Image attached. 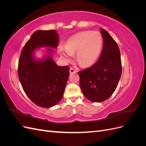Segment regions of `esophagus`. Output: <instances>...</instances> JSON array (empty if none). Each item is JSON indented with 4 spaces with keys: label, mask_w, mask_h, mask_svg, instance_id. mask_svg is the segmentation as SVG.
<instances>
[{
    "label": "esophagus",
    "mask_w": 146,
    "mask_h": 146,
    "mask_svg": "<svg viewBox=\"0 0 146 146\" xmlns=\"http://www.w3.org/2000/svg\"><path fill=\"white\" fill-rule=\"evenodd\" d=\"M69 72H70V73H76V72H77V70L71 68H70Z\"/></svg>",
    "instance_id": "obj_1"
}]
</instances>
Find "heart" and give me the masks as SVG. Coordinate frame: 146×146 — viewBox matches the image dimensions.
Wrapping results in <instances>:
<instances>
[{
  "mask_svg": "<svg viewBox=\"0 0 146 146\" xmlns=\"http://www.w3.org/2000/svg\"><path fill=\"white\" fill-rule=\"evenodd\" d=\"M103 39L98 32H80L70 37L66 47L60 48V54L66 61H70L76 52L78 63L83 67L93 64L98 59L102 48Z\"/></svg>",
  "mask_w": 146,
  "mask_h": 146,
  "instance_id": "heart-1",
  "label": "heart"
}]
</instances>
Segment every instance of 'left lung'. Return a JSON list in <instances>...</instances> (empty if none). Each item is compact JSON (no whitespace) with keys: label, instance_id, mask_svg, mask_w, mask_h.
I'll list each match as a JSON object with an SVG mask.
<instances>
[{"label":"left lung","instance_id":"left-lung-1","mask_svg":"<svg viewBox=\"0 0 146 146\" xmlns=\"http://www.w3.org/2000/svg\"><path fill=\"white\" fill-rule=\"evenodd\" d=\"M102 51L91 67L78 72L80 85L85 98L94 102L108 99L116 89L122 74L120 50L116 42L107 31L100 29Z\"/></svg>","mask_w":146,"mask_h":146}]
</instances>
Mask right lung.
Here are the masks:
<instances>
[{
    "label": "right lung",
    "mask_w": 146,
    "mask_h": 146,
    "mask_svg": "<svg viewBox=\"0 0 146 146\" xmlns=\"http://www.w3.org/2000/svg\"><path fill=\"white\" fill-rule=\"evenodd\" d=\"M58 38L55 30L36 31L25 43L19 60L18 77L24 92L34 104L43 108L54 107L62 99L69 68L55 63L52 48H48V54L41 59L35 58L34 50L56 48Z\"/></svg>",
    "instance_id": "add662e5"
}]
</instances>
